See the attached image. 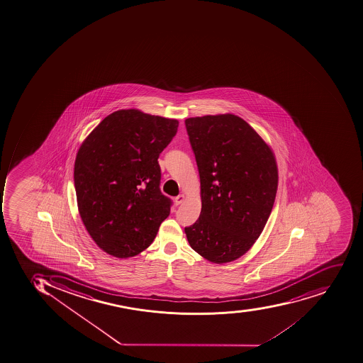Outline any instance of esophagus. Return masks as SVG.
Returning a JSON list of instances; mask_svg holds the SVG:
<instances>
[{
	"mask_svg": "<svg viewBox=\"0 0 363 363\" xmlns=\"http://www.w3.org/2000/svg\"><path fill=\"white\" fill-rule=\"evenodd\" d=\"M186 200V196L184 194H179L177 198H175V203L177 205H181Z\"/></svg>",
	"mask_w": 363,
	"mask_h": 363,
	"instance_id": "1",
	"label": "esophagus"
}]
</instances>
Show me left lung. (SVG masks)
<instances>
[{"instance_id":"left-lung-1","label":"left lung","mask_w":363,"mask_h":363,"mask_svg":"<svg viewBox=\"0 0 363 363\" xmlns=\"http://www.w3.org/2000/svg\"><path fill=\"white\" fill-rule=\"evenodd\" d=\"M200 175L201 211L184 228L189 245L214 264L250 250L269 218L279 169L269 145L230 113L186 120Z\"/></svg>"}]
</instances>
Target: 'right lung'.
<instances>
[{
    "mask_svg": "<svg viewBox=\"0 0 363 363\" xmlns=\"http://www.w3.org/2000/svg\"><path fill=\"white\" fill-rule=\"evenodd\" d=\"M179 127L137 108L113 112L82 141L73 177L77 205L96 245L130 258L152 245L171 211L157 160Z\"/></svg>",
    "mask_w": 363,
    "mask_h": 363,
    "instance_id": "add662e5",
    "label": "right lung"
}]
</instances>
